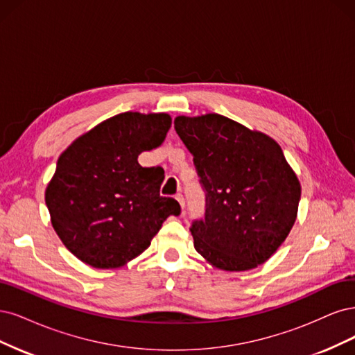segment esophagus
<instances>
[{
  "instance_id": "esophagus-1",
  "label": "esophagus",
  "mask_w": 355,
  "mask_h": 355,
  "mask_svg": "<svg viewBox=\"0 0 355 355\" xmlns=\"http://www.w3.org/2000/svg\"><path fill=\"white\" fill-rule=\"evenodd\" d=\"M175 198H177V200H178V203H180V207H181L182 209H184V207H186V200H184V196H182L181 193H178Z\"/></svg>"
}]
</instances>
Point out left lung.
Returning <instances> with one entry per match:
<instances>
[{"label":"left lung","mask_w":355,"mask_h":355,"mask_svg":"<svg viewBox=\"0 0 355 355\" xmlns=\"http://www.w3.org/2000/svg\"><path fill=\"white\" fill-rule=\"evenodd\" d=\"M174 128L205 191V216L190 227L194 248L225 271L266 262L288 237L301 199L282 147L216 113L178 116Z\"/></svg>","instance_id":"1"}]
</instances>
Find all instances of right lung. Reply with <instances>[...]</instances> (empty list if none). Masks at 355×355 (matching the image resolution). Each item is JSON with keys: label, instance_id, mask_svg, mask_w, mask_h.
Wrapping results in <instances>:
<instances>
[{"label": "right lung", "instance_id": "obj_1", "mask_svg": "<svg viewBox=\"0 0 355 355\" xmlns=\"http://www.w3.org/2000/svg\"><path fill=\"white\" fill-rule=\"evenodd\" d=\"M169 128L166 113L125 112L60 155L45 203L55 233L85 264L123 266L150 246L169 215H180V203L159 194L161 169L137 161L161 146Z\"/></svg>", "mask_w": 355, "mask_h": 355}]
</instances>
